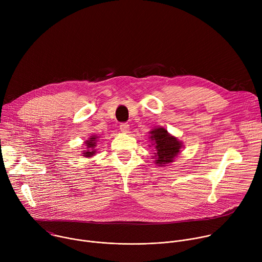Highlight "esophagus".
<instances>
[{
	"label": "esophagus",
	"instance_id": "1",
	"mask_svg": "<svg viewBox=\"0 0 262 262\" xmlns=\"http://www.w3.org/2000/svg\"><path fill=\"white\" fill-rule=\"evenodd\" d=\"M120 130L124 134H127L129 132V125L127 123H122L120 124Z\"/></svg>",
	"mask_w": 262,
	"mask_h": 262
}]
</instances>
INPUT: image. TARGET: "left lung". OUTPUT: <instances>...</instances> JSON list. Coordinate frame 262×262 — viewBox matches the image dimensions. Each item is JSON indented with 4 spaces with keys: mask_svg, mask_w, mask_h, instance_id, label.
<instances>
[{
    "mask_svg": "<svg viewBox=\"0 0 262 262\" xmlns=\"http://www.w3.org/2000/svg\"><path fill=\"white\" fill-rule=\"evenodd\" d=\"M149 139L151 140V145L155 146L156 152L152 159L155 164L160 167H165L174 162L175 158L181 151L183 146L182 142L176 137L168 133L165 127H156L149 132ZM149 147H151L149 145Z\"/></svg>",
    "mask_w": 262,
    "mask_h": 262,
    "instance_id": "8db88e82",
    "label": "left lung"
}]
</instances>
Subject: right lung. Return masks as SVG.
<instances>
[{
    "instance_id": "add662e5",
    "label": "right lung",
    "mask_w": 262,
    "mask_h": 262,
    "mask_svg": "<svg viewBox=\"0 0 262 262\" xmlns=\"http://www.w3.org/2000/svg\"><path fill=\"white\" fill-rule=\"evenodd\" d=\"M98 136H96V135H92V136H90L85 142H84V144H85V149L86 150H83V151H81L82 152V157H85V158H87V159H90V158H93L95 155H96V151H97V149H96V146H97V142H98Z\"/></svg>"
}]
</instances>
